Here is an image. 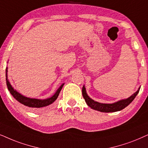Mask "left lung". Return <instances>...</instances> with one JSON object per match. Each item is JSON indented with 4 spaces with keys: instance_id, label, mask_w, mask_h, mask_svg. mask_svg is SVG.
<instances>
[{
    "instance_id": "8db88e82",
    "label": "left lung",
    "mask_w": 148,
    "mask_h": 148,
    "mask_svg": "<svg viewBox=\"0 0 148 148\" xmlns=\"http://www.w3.org/2000/svg\"><path fill=\"white\" fill-rule=\"evenodd\" d=\"M140 88H138L137 91L135 92L133 95H132L130 97L127 98L126 99H122L120 101L115 102L114 103H101L97 102V101H94L91 98L89 97L88 95L87 92H86V90L85 88V86H83L82 88V95H83L84 99H85L86 103L92 109H95V110L99 111L101 112H105V113H109V112H118V111L122 110L127 107L128 105L130 104L132 101L135 99L136 96L139 93Z\"/></svg>"
}]
</instances>
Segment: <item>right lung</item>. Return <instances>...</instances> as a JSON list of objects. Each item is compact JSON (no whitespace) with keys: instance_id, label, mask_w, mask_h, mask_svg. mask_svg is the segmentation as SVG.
<instances>
[{"instance_id":"add662e5","label":"right lung","mask_w":148,"mask_h":148,"mask_svg":"<svg viewBox=\"0 0 148 148\" xmlns=\"http://www.w3.org/2000/svg\"><path fill=\"white\" fill-rule=\"evenodd\" d=\"M7 72H8V68H6V82L7 88H8L9 91L10 92L11 95L13 96V98L17 100L19 103H22L25 106H27L31 108L35 109V110H39V109H41L42 107H45L49 105H53V103L57 99L58 97L59 94H60L61 90L64 86V84H62L58 89L57 90L56 92L54 93V95L51 96V97L47 98L45 99H32V98H28L25 97V96L21 95L18 92H17L16 90H15L11 86V84L9 82L8 79V75H7Z\"/></svg>"}]
</instances>
